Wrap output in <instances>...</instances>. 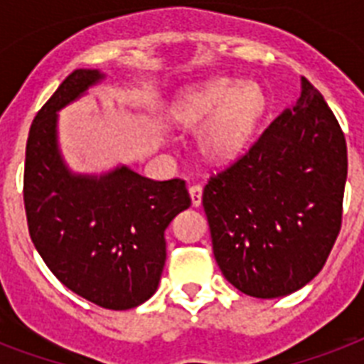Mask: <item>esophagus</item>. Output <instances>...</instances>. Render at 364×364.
Wrapping results in <instances>:
<instances>
[{"label":"esophagus","instance_id":"34e87169","mask_svg":"<svg viewBox=\"0 0 364 364\" xmlns=\"http://www.w3.org/2000/svg\"><path fill=\"white\" fill-rule=\"evenodd\" d=\"M202 185H198V183H194V185H191L188 187V194H191V202L194 208H198L200 203H202Z\"/></svg>","mask_w":364,"mask_h":364}]
</instances>
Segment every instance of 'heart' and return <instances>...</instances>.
<instances>
[{"label": "heart", "mask_w": 364, "mask_h": 364, "mask_svg": "<svg viewBox=\"0 0 364 364\" xmlns=\"http://www.w3.org/2000/svg\"><path fill=\"white\" fill-rule=\"evenodd\" d=\"M264 112V93L254 82L213 78L188 87L177 97L172 117L177 125L198 127L208 121L200 146L208 159L230 161L249 141Z\"/></svg>", "instance_id": "heart-1"}]
</instances>
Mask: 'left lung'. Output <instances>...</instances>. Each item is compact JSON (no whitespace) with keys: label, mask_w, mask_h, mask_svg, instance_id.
<instances>
[{"label":"left lung","mask_w":364,"mask_h":364,"mask_svg":"<svg viewBox=\"0 0 364 364\" xmlns=\"http://www.w3.org/2000/svg\"><path fill=\"white\" fill-rule=\"evenodd\" d=\"M346 177L344 132L301 78L294 108L203 188L213 254L230 284L258 299L309 284L341 232Z\"/></svg>","instance_id":"8db88e82"}]
</instances>
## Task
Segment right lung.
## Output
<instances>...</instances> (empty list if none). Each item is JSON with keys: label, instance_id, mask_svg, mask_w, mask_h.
I'll return each instance as SVG.
<instances>
[{"label": "right lung", "instance_id": "obj_1", "mask_svg": "<svg viewBox=\"0 0 364 364\" xmlns=\"http://www.w3.org/2000/svg\"><path fill=\"white\" fill-rule=\"evenodd\" d=\"M105 78L76 69L29 129L23 205L35 249L70 291L108 310H129L156 291L164 230L191 205L183 179L153 181L131 168L102 176L73 173L58 146V112Z\"/></svg>", "mask_w": 364, "mask_h": 364}]
</instances>
